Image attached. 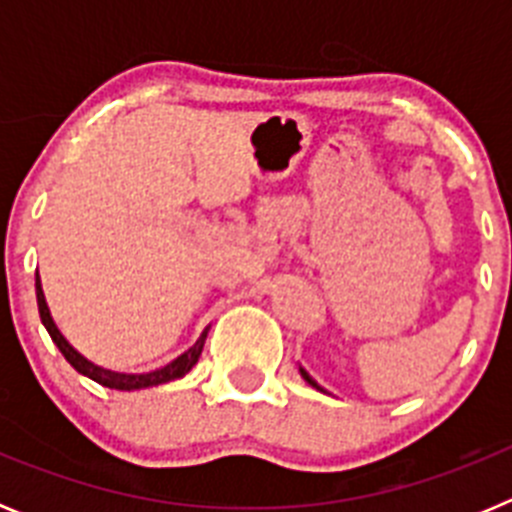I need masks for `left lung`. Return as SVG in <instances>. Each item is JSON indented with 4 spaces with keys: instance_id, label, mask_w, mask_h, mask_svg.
I'll return each mask as SVG.
<instances>
[{
    "instance_id": "8db88e82",
    "label": "left lung",
    "mask_w": 512,
    "mask_h": 512,
    "mask_svg": "<svg viewBox=\"0 0 512 512\" xmlns=\"http://www.w3.org/2000/svg\"><path fill=\"white\" fill-rule=\"evenodd\" d=\"M300 374H302V379H305V382H307V384H312V387H315V390H320V384H318V382H315V379H312V377H310V374H307V372H305V369H302V366H300Z\"/></svg>"
}]
</instances>
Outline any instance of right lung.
Masks as SVG:
<instances>
[{"mask_svg":"<svg viewBox=\"0 0 512 512\" xmlns=\"http://www.w3.org/2000/svg\"><path fill=\"white\" fill-rule=\"evenodd\" d=\"M35 292H38L40 320H43L45 330L51 333V338H53V343L58 346V351L66 356V361L74 366L76 372L84 374V377H89V379H94V382L102 384V387H110V390H125V392L143 390V387H156V384H166V382H171V379L184 377V374H187L189 369L197 364V361H200L202 346H205V338H207V328H205V333L197 338V343H194L192 348H187V351H184L179 359H174L171 364H166L164 369H156V372H148V374H120V372H112V369H104V366H97L94 361H89L87 356H81L79 351H76V348L71 346L66 338H63V333L58 330V325L53 323V318H51V310H48V302H45L38 274H35Z\"/></svg>","mask_w":512,"mask_h":512,"instance_id":"obj_1","label":"right lung"}]
</instances>
